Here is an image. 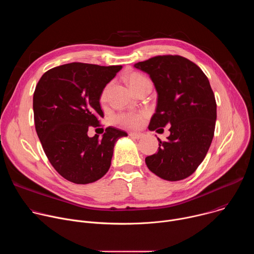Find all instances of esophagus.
Listing matches in <instances>:
<instances>
[{
  "label": "esophagus",
  "mask_w": 254,
  "mask_h": 254,
  "mask_svg": "<svg viewBox=\"0 0 254 254\" xmlns=\"http://www.w3.org/2000/svg\"><path fill=\"white\" fill-rule=\"evenodd\" d=\"M129 135H130V137H132L134 139H139V138H141L143 136V134L141 132H135V131L130 132Z\"/></svg>",
  "instance_id": "esophagus-1"
}]
</instances>
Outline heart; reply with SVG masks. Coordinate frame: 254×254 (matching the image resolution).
I'll return each mask as SVG.
<instances>
[{
	"mask_svg": "<svg viewBox=\"0 0 254 254\" xmlns=\"http://www.w3.org/2000/svg\"><path fill=\"white\" fill-rule=\"evenodd\" d=\"M126 81L129 88L131 89L132 92L137 90L139 87H141L144 83L151 82L146 76H143L140 73H137V72H131L127 77ZM111 84H107L103 90L101 91L100 94V101L105 102L107 98L108 91H110ZM146 118V113L140 112V113H124L120 114L115 117V123L119 126L125 127H129V128H134L137 127L141 125L143 119Z\"/></svg>",
	"mask_w": 254,
	"mask_h": 254,
	"instance_id": "1",
	"label": "heart"
}]
</instances>
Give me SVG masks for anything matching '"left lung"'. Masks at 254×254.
Returning a JSON list of instances; mask_svg holds the SVG:
<instances>
[{"mask_svg": "<svg viewBox=\"0 0 254 254\" xmlns=\"http://www.w3.org/2000/svg\"><path fill=\"white\" fill-rule=\"evenodd\" d=\"M148 73L158 93L149 129L171 125L158 153L146 158L151 172L167 181L191 176L203 162L214 136L216 100L199 66L179 55H163L134 64Z\"/></svg>", "mask_w": 254, "mask_h": 254, "instance_id": "left-lung-1", "label": "left lung"}]
</instances>
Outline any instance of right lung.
Here are the masks:
<instances>
[{
    "mask_svg": "<svg viewBox=\"0 0 254 254\" xmlns=\"http://www.w3.org/2000/svg\"><path fill=\"white\" fill-rule=\"evenodd\" d=\"M122 65L99 66L72 62L42 75L33 96L35 128L53 168L75 184L102 178L112 164L115 144L127 133L114 127L102 138L87 135L103 118L99 99Z\"/></svg>",
    "mask_w": 254,
    "mask_h": 254,
    "instance_id": "obj_1",
    "label": "right lung"
}]
</instances>
